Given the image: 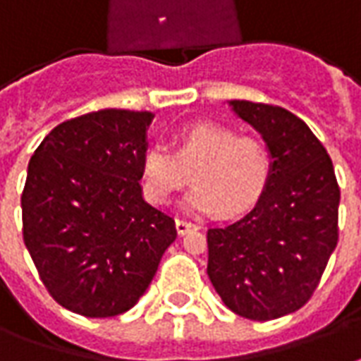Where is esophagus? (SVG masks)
I'll list each match as a JSON object with an SVG mask.
<instances>
[{"mask_svg": "<svg viewBox=\"0 0 361 361\" xmlns=\"http://www.w3.org/2000/svg\"><path fill=\"white\" fill-rule=\"evenodd\" d=\"M176 228H178V233L180 234H185L189 233V231H195V228H197V224L189 223V221H185V219H178V221H176Z\"/></svg>", "mask_w": 361, "mask_h": 361, "instance_id": "obj_1", "label": "esophagus"}]
</instances>
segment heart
Segmentation results:
<instances>
[{
  "label": "heart",
  "mask_w": 361,
  "mask_h": 361,
  "mask_svg": "<svg viewBox=\"0 0 361 361\" xmlns=\"http://www.w3.org/2000/svg\"><path fill=\"white\" fill-rule=\"evenodd\" d=\"M195 185L183 197V205L197 213L221 211L238 215L250 209L266 191L271 176L268 148L252 137L219 123H193L181 130L176 150L152 145L142 156L140 180L150 201L168 203L188 181Z\"/></svg>",
  "instance_id": "heart-1"
}]
</instances>
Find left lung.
Instances as JSON below:
<instances>
[{
    "label": "left lung",
    "instance_id": "left-lung-1",
    "mask_svg": "<svg viewBox=\"0 0 361 361\" xmlns=\"http://www.w3.org/2000/svg\"><path fill=\"white\" fill-rule=\"evenodd\" d=\"M231 107L264 138L271 176L248 215L207 231V274L231 311L274 321L299 311L321 281L338 244L340 188L326 148L293 113L240 99Z\"/></svg>",
    "mask_w": 361,
    "mask_h": 361
}]
</instances>
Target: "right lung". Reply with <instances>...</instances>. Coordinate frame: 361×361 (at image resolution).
I'll use <instances>...</instances> for the list:
<instances>
[{
	"mask_svg": "<svg viewBox=\"0 0 361 361\" xmlns=\"http://www.w3.org/2000/svg\"><path fill=\"white\" fill-rule=\"evenodd\" d=\"M152 119L148 111H93L60 123L31 156L23 240L68 311L105 319L133 309L178 236L138 183Z\"/></svg>",
	"mask_w": 361,
	"mask_h": 361,
	"instance_id": "add662e5",
	"label": "right lung"
}]
</instances>
